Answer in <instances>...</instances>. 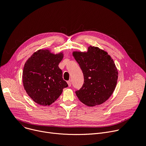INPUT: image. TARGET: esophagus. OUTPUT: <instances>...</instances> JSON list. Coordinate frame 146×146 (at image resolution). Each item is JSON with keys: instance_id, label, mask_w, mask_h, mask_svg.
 <instances>
[{"instance_id": "34e87169", "label": "esophagus", "mask_w": 146, "mask_h": 146, "mask_svg": "<svg viewBox=\"0 0 146 146\" xmlns=\"http://www.w3.org/2000/svg\"><path fill=\"white\" fill-rule=\"evenodd\" d=\"M67 84H68V86L70 87V86H71V80H69V81H68V82H67Z\"/></svg>"}]
</instances>
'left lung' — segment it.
<instances>
[{
	"label": "left lung",
	"instance_id": "obj_1",
	"mask_svg": "<svg viewBox=\"0 0 146 146\" xmlns=\"http://www.w3.org/2000/svg\"><path fill=\"white\" fill-rule=\"evenodd\" d=\"M72 55L84 76L82 87L75 93L84 104L93 107L107 100L114 92L118 80V70L107 52L90 46L87 52L74 51Z\"/></svg>",
	"mask_w": 146,
	"mask_h": 146
}]
</instances>
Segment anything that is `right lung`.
<instances>
[{
	"label": "right lung",
	"mask_w": 146,
	"mask_h": 146,
	"mask_svg": "<svg viewBox=\"0 0 146 146\" xmlns=\"http://www.w3.org/2000/svg\"><path fill=\"white\" fill-rule=\"evenodd\" d=\"M62 52L53 54L48 49H40L32 54L25 63L23 82L28 95L36 103L49 106L68 86L58 67Z\"/></svg>",
	"instance_id": "1"
}]
</instances>
